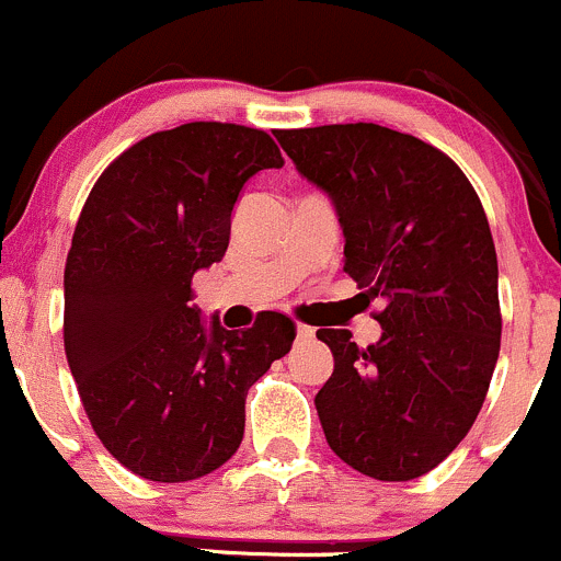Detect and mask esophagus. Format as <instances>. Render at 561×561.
Listing matches in <instances>:
<instances>
[{
	"label": "esophagus",
	"instance_id": "esophagus-1",
	"mask_svg": "<svg viewBox=\"0 0 561 561\" xmlns=\"http://www.w3.org/2000/svg\"><path fill=\"white\" fill-rule=\"evenodd\" d=\"M313 337V327L297 324V341H310Z\"/></svg>",
	"mask_w": 561,
	"mask_h": 561
}]
</instances>
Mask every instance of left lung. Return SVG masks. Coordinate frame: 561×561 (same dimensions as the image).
<instances>
[{
    "mask_svg": "<svg viewBox=\"0 0 561 561\" xmlns=\"http://www.w3.org/2000/svg\"><path fill=\"white\" fill-rule=\"evenodd\" d=\"M275 138L335 204L343 273L385 299L374 346L359 348L348 330L316 332L335 357L316 396L327 445L374 480L428 474L474 425L502 343L480 196L442 149L374 122Z\"/></svg>",
    "mask_w": 561,
    "mask_h": 561,
    "instance_id": "8db88e82",
    "label": "left lung"
}]
</instances>
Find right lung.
<instances>
[{
  "label": "right lung",
  "mask_w": 561,
  "mask_h": 561,
  "mask_svg": "<svg viewBox=\"0 0 561 561\" xmlns=\"http://www.w3.org/2000/svg\"><path fill=\"white\" fill-rule=\"evenodd\" d=\"M280 149L259 127L187 122L141 138L90 191L65 264V354L105 450L152 482L224 467L245 396L297 327L264 310L251 330L204 324L193 275L229 248L231 209Z\"/></svg>",
  "instance_id": "add662e5"
}]
</instances>
